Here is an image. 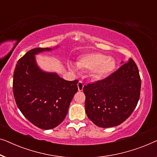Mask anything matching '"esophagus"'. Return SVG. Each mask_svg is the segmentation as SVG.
Here are the masks:
<instances>
[{
    "label": "esophagus",
    "mask_w": 157,
    "mask_h": 157,
    "mask_svg": "<svg viewBox=\"0 0 157 157\" xmlns=\"http://www.w3.org/2000/svg\"><path fill=\"white\" fill-rule=\"evenodd\" d=\"M83 86H84V84L81 81H79L78 83V89L79 91H81L83 89Z\"/></svg>",
    "instance_id": "1"
}]
</instances>
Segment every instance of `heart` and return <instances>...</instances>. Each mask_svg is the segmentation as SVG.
I'll return each instance as SVG.
<instances>
[{"instance_id":"b5f03b06","label":"heart","mask_w":157,"mask_h":157,"mask_svg":"<svg viewBox=\"0 0 157 157\" xmlns=\"http://www.w3.org/2000/svg\"><path fill=\"white\" fill-rule=\"evenodd\" d=\"M77 66L81 69L93 70L96 78H102L108 76L114 70L115 61L112 58L106 57L102 53H91L82 56L77 62ZM71 68H74L71 65Z\"/></svg>"}]
</instances>
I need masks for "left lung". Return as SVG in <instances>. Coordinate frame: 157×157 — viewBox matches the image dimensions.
<instances>
[{
    "mask_svg": "<svg viewBox=\"0 0 157 157\" xmlns=\"http://www.w3.org/2000/svg\"><path fill=\"white\" fill-rule=\"evenodd\" d=\"M89 119L102 128L117 126L128 119L138 104L141 78L136 64L130 59L102 80L83 89Z\"/></svg>",
    "mask_w": 157,
    "mask_h": 157,
    "instance_id": "left-lung-1",
    "label": "left lung"
}]
</instances>
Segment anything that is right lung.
<instances>
[{"instance_id":"1","label":"right lung","mask_w":157,"mask_h":157,"mask_svg":"<svg viewBox=\"0 0 157 157\" xmlns=\"http://www.w3.org/2000/svg\"><path fill=\"white\" fill-rule=\"evenodd\" d=\"M50 50L36 48L28 51L17 62L13 81L14 98L21 113L36 126L46 130L56 127L65 119L78 82L40 71L34 55Z\"/></svg>"}]
</instances>
